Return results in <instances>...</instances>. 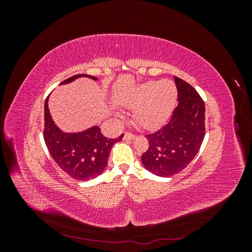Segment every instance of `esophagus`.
Masks as SVG:
<instances>
[{
  "label": "esophagus",
  "mask_w": 252,
  "mask_h": 252,
  "mask_svg": "<svg viewBox=\"0 0 252 252\" xmlns=\"http://www.w3.org/2000/svg\"><path fill=\"white\" fill-rule=\"evenodd\" d=\"M135 138H136V135L126 132V133L124 134V136H123V140H124V141H132V140H134Z\"/></svg>",
  "instance_id": "34e87169"
}]
</instances>
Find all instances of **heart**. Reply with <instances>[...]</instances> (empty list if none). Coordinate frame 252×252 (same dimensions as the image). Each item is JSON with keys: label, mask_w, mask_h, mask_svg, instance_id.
Masks as SVG:
<instances>
[{"label": "heart", "mask_w": 252, "mask_h": 252, "mask_svg": "<svg viewBox=\"0 0 252 252\" xmlns=\"http://www.w3.org/2000/svg\"><path fill=\"white\" fill-rule=\"evenodd\" d=\"M177 97L178 89L173 82L149 81L129 90L122 96L121 104L127 109H134L133 118L140 126L154 129L170 117Z\"/></svg>", "instance_id": "obj_1"}]
</instances>
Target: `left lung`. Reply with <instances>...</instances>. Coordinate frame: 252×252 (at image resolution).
<instances>
[{"instance_id": "left-lung-1", "label": "left lung", "mask_w": 252, "mask_h": 252, "mask_svg": "<svg viewBox=\"0 0 252 252\" xmlns=\"http://www.w3.org/2000/svg\"><path fill=\"white\" fill-rule=\"evenodd\" d=\"M178 106L168 124L147 134L149 148L141 157L142 164L158 177L168 178L192 161L205 135V104L196 90L174 77Z\"/></svg>"}]
</instances>
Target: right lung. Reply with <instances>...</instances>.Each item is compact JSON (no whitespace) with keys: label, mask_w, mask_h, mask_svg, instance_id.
<instances>
[{"label":"right lung","mask_w":252,"mask_h":252,"mask_svg":"<svg viewBox=\"0 0 252 252\" xmlns=\"http://www.w3.org/2000/svg\"><path fill=\"white\" fill-rule=\"evenodd\" d=\"M88 78L97 81L88 74H77L61 83L66 85L77 79ZM49 95L44 107V140L51 158L63 171L79 181H88L103 173L107 166L112 146L122 141L123 133L117 139H107L98 126L94 125L78 132H65L53 121L49 107Z\"/></svg>","instance_id":"1"}]
</instances>
